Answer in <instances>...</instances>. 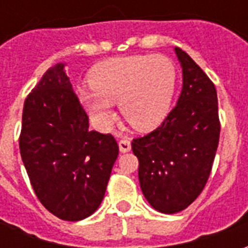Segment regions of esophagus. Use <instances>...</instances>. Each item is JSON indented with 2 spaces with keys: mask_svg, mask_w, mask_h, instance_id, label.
<instances>
[{
  "mask_svg": "<svg viewBox=\"0 0 248 248\" xmlns=\"http://www.w3.org/2000/svg\"><path fill=\"white\" fill-rule=\"evenodd\" d=\"M118 145H119V150H121V153H127V151L131 150V143H130L129 137H124V138H121L118 142Z\"/></svg>",
  "mask_w": 248,
  "mask_h": 248,
  "instance_id": "obj_1",
  "label": "esophagus"
}]
</instances>
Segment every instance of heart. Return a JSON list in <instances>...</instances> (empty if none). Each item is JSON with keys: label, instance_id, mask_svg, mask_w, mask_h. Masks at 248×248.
I'll use <instances>...</instances> for the list:
<instances>
[{"label": "heart", "instance_id": "b5f03b06", "mask_svg": "<svg viewBox=\"0 0 248 248\" xmlns=\"http://www.w3.org/2000/svg\"><path fill=\"white\" fill-rule=\"evenodd\" d=\"M89 86L78 89L79 101L99 127L114 119V103L133 127L155 129L170 111L177 86V69L166 56L111 58L92 70Z\"/></svg>", "mask_w": 248, "mask_h": 248}]
</instances>
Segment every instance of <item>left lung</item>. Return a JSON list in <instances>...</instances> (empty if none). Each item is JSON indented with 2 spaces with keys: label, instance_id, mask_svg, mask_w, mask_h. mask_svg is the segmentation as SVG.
Masks as SVG:
<instances>
[{
  "label": "left lung",
  "instance_id": "left-lung-1",
  "mask_svg": "<svg viewBox=\"0 0 248 248\" xmlns=\"http://www.w3.org/2000/svg\"><path fill=\"white\" fill-rule=\"evenodd\" d=\"M183 85L177 106L159 127L131 142L138 178L151 207L175 214L202 192L218 149L220 124L217 90L186 51L175 47Z\"/></svg>",
  "mask_w": 248,
  "mask_h": 248
}]
</instances>
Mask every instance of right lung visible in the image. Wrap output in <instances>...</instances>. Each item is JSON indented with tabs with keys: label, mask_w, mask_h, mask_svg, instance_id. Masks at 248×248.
<instances>
[{
	"label": "right lung",
	"mask_w": 248,
	"mask_h": 248,
	"mask_svg": "<svg viewBox=\"0 0 248 248\" xmlns=\"http://www.w3.org/2000/svg\"><path fill=\"white\" fill-rule=\"evenodd\" d=\"M19 151L44 207L77 222L99 207L119 150L113 135L89 130L65 63H57L25 99Z\"/></svg>",
	"instance_id": "obj_1"
}]
</instances>
